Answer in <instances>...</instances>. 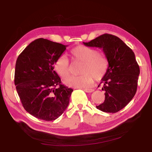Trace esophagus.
<instances>
[{"instance_id": "1", "label": "esophagus", "mask_w": 152, "mask_h": 152, "mask_svg": "<svg viewBox=\"0 0 152 152\" xmlns=\"http://www.w3.org/2000/svg\"><path fill=\"white\" fill-rule=\"evenodd\" d=\"M84 91L86 92H88V93H91V92H92L94 91V89H87V88H84L83 89Z\"/></svg>"}]
</instances>
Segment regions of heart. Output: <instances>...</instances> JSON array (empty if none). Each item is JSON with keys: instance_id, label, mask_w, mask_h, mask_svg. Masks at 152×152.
I'll return each instance as SVG.
<instances>
[{"instance_id": "obj_1", "label": "heart", "mask_w": 152, "mask_h": 152, "mask_svg": "<svg viewBox=\"0 0 152 152\" xmlns=\"http://www.w3.org/2000/svg\"><path fill=\"white\" fill-rule=\"evenodd\" d=\"M72 60L82 62L80 68L82 75L71 76L64 80L67 86L74 88H87L91 86L94 79L99 80L107 72L108 60L103 53L86 45H78L70 50ZM54 68L61 78H65L70 72V62L65 55H61L56 60Z\"/></svg>"}]
</instances>
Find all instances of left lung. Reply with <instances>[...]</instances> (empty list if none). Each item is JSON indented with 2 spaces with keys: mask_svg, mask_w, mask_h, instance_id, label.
<instances>
[{
  "mask_svg": "<svg viewBox=\"0 0 152 152\" xmlns=\"http://www.w3.org/2000/svg\"><path fill=\"white\" fill-rule=\"evenodd\" d=\"M83 43L102 48L109 63L101 82L105 100L96 107L106 113L119 111L132 101L137 91L140 70L134 52L120 38L108 33Z\"/></svg>",
  "mask_w": 152,
  "mask_h": 152,
  "instance_id": "left-lung-1",
  "label": "left lung"
}]
</instances>
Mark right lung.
<instances>
[{
  "label": "right lung",
  "mask_w": 152,
  "mask_h": 152,
  "mask_svg": "<svg viewBox=\"0 0 152 152\" xmlns=\"http://www.w3.org/2000/svg\"><path fill=\"white\" fill-rule=\"evenodd\" d=\"M67 45L39 38L25 48L15 64V84L23 107L33 116L47 121L61 115L73 90L61 84L53 70Z\"/></svg>",
  "instance_id": "right-lung-1"
}]
</instances>
